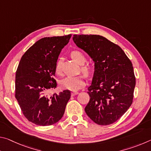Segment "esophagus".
<instances>
[{
	"mask_svg": "<svg viewBox=\"0 0 151 151\" xmlns=\"http://www.w3.org/2000/svg\"><path fill=\"white\" fill-rule=\"evenodd\" d=\"M78 94V92H77V91H73L72 92V95H73V96L77 95Z\"/></svg>",
	"mask_w": 151,
	"mask_h": 151,
	"instance_id": "1",
	"label": "esophagus"
}]
</instances>
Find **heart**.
<instances>
[{"label": "heart", "instance_id": "1", "mask_svg": "<svg viewBox=\"0 0 151 151\" xmlns=\"http://www.w3.org/2000/svg\"><path fill=\"white\" fill-rule=\"evenodd\" d=\"M70 56L78 65H83L81 67V70L86 75H90L91 68L88 66L84 65L86 61V56L81 50H75L70 53ZM62 70V64L60 60H57L55 65V71L58 75L61 73ZM85 86V81L82 76H68L60 81V86L64 89L76 91H78Z\"/></svg>", "mask_w": 151, "mask_h": 151}]
</instances>
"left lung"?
Returning a JSON list of instances; mask_svg holds the SVG:
<instances>
[{
  "label": "left lung",
  "instance_id": "8db88e82",
  "mask_svg": "<svg viewBox=\"0 0 151 151\" xmlns=\"http://www.w3.org/2000/svg\"><path fill=\"white\" fill-rule=\"evenodd\" d=\"M73 40L94 63L86 113L96 124H112L132 103L136 79L132 63L119 46L103 36L75 35Z\"/></svg>",
  "mask_w": 151,
  "mask_h": 151
}]
</instances>
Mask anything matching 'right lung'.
Instances as JSON below:
<instances>
[{
    "label": "right lung",
    "instance_id": "obj_1",
    "mask_svg": "<svg viewBox=\"0 0 151 151\" xmlns=\"http://www.w3.org/2000/svg\"><path fill=\"white\" fill-rule=\"evenodd\" d=\"M70 37L68 35L40 39L20 60L15 77V97L24 116L37 125L55 124L65 113L70 91L65 90L52 96L47 92L57 87L55 65Z\"/></svg>",
    "mask_w": 151,
    "mask_h": 151
}]
</instances>
